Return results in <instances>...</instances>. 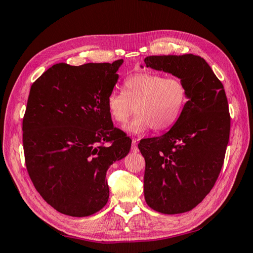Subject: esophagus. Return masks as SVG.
<instances>
[{
    "instance_id": "34e87169",
    "label": "esophagus",
    "mask_w": 253,
    "mask_h": 253,
    "mask_svg": "<svg viewBox=\"0 0 253 253\" xmlns=\"http://www.w3.org/2000/svg\"><path fill=\"white\" fill-rule=\"evenodd\" d=\"M137 142H138V140H137L136 138H132V145H131V151H132V152H135V153H137V152H138V147H137Z\"/></svg>"
}]
</instances>
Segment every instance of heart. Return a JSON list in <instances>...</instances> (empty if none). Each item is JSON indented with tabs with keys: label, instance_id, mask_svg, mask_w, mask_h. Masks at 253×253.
Here are the masks:
<instances>
[{
	"label": "heart",
	"instance_id": "obj_1",
	"mask_svg": "<svg viewBox=\"0 0 253 253\" xmlns=\"http://www.w3.org/2000/svg\"><path fill=\"white\" fill-rule=\"evenodd\" d=\"M124 92L114 91L107 98V108L113 121L126 125L135 113L127 130L132 134L163 131L172 127L181 116L187 101V88L177 77H164L142 71L128 76Z\"/></svg>",
	"mask_w": 253,
	"mask_h": 253
}]
</instances>
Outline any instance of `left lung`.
<instances>
[{"mask_svg":"<svg viewBox=\"0 0 253 253\" xmlns=\"http://www.w3.org/2000/svg\"><path fill=\"white\" fill-rule=\"evenodd\" d=\"M144 61L183 80L188 92L175 125L138 144L145 200L160 213L191 211L210 193L223 166L231 123L223 84L199 55H149Z\"/></svg>","mask_w":253,"mask_h":253,"instance_id":"left-lung-1","label":"left lung"}]
</instances>
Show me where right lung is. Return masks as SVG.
<instances>
[{"label": "right lung", "mask_w": 253, "mask_h": 253, "mask_svg": "<svg viewBox=\"0 0 253 253\" xmlns=\"http://www.w3.org/2000/svg\"><path fill=\"white\" fill-rule=\"evenodd\" d=\"M122 63H55L30 89L25 166L42 199L66 215L88 216L105 207L107 169L130 149L131 139L114 127L107 108Z\"/></svg>", "instance_id": "1"}]
</instances>
